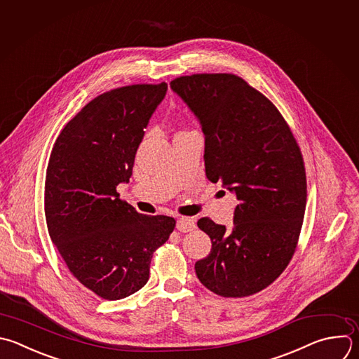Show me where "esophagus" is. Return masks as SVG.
<instances>
[{"label": "esophagus", "mask_w": 359, "mask_h": 359, "mask_svg": "<svg viewBox=\"0 0 359 359\" xmlns=\"http://www.w3.org/2000/svg\"><path fill=\"white\" fill-rule=\"evenodd\" d=\"M176 228L180 231V232H189V231H193L196 228V222L194 219L191 218H187V217H180L176 222Z\"/></svg>", "instance_id": "esophagus-1"}]
</instances>
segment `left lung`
<instances>
[{
  "instance_id": "8db88e82",
  "label": "left lung",
  "mask_w": 359,
  "mask_h": 359,
  "mask_svg": "<svg viewBox=\"0 0 359 359\" xmlns=\"http://www.w3.org/2000/svg\"><path fill=\"white\" fill-rule=\"evenodd\" d=\"M170 87L201 126L207 179L238 200L231 229L208 217L197 221L212 247L196 275L222 297L255 294L296 251L307 200L300 148L279 109L241 77L201 73Z\"/></svg>"
}]
</instances>
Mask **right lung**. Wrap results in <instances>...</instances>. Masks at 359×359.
<instances>
[{
    "label": "right lung",
    "instance_id": "1",
    "mask_svg": "<svg viewBox=\"0 0 359 359\" xmlns=\"http://www.w3.org/2000/svg\"><path fill=\"white\" fill-rule=\"evenodd\" d=\"M166 83L107 91L72 118L50 152L45 180V217L52 243L70 273L105 300L144 287L154 252L176 221L144 215L119 198L135 154Z\"/></svg>",
    "mask_w": 359,
    "mask_h": 359
}]
</instances>
